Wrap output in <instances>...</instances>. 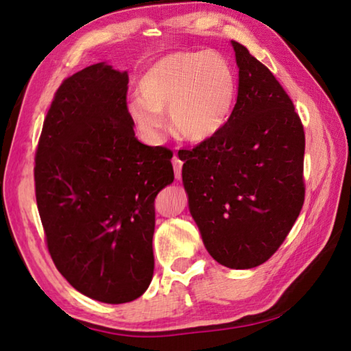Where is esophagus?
I'll list each match as a JSON object with an SVG mask.
<instances>
[{
	"instance_id": "esophagus-1",
	"label": "esophagus",
	"mask_w": 351,
	"mask_h": 351,
	"mask_svg": "<svg viewBox=\"0 0 351 351\" xmlns=\"http://www.w3.org/2000/svg\"><path fill=\"white\" fill-rule=\"evenodd\" d=\"M171 162H173V170H175V176L176 180H181V170H182V161L178 156H173L171 159Z\"/></svg>"
}]
</instances>
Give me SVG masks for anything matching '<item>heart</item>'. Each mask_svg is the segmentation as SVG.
<instances>
[{"instance_id": "1", "label": "heart", "mask_w": 351, "mask_h": 351, "mask_svg": "<svg viewBox=\"0 0 351 351\" xmlns=\"http://www.w3.org/2000/svg\"><path fill=\"white\" fill-rule=\"evenodd\" d=\"M139 96L128 114L148 141H158L169 112L173 132L204 142L221 132L234 108L237 80L224 57L207 51H178L158 58L138 82Z\"/></svg>"}]
</instances>
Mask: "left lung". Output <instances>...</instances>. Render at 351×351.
I'll list each match as a JSON object with an SVG mask.
<instances>
[{
	"label": "left lung",
	"instance_id": "1",
	"mask_svg": "<svg viewBox=\"0 0 351 351\" xmlns=\"http://www.w3.org/2000/svg\"><path fill=\"white\" fill-rule=\"evenodd\" d=\"M239 96L215 138L181 150L190 215L213 260L230 269L265 263L304 206V127L271 71L230 41Z\"/></svg>",
	"mask_w": 351,
	"mask_h": 351
}]
</instances>
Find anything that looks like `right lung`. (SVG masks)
<instances>
[{
	"label": "right lung",
	"instance_id": "add662e5",
	"mask_svg": "<svg viewBox=\"0 0 351 351\" xmlns=\"http://www.w3.org/2000/svg\"><path fill=\"white\" fill-rule=\"evenodd\" d=\"M127 71L102 62L62 83L35 154L47 249L69 285L127 304L153 278L154 198L173 182V153L134 136Z\"/></svg>",
	"mask_w": 351,
	"mask_h": 351
}]
</instances>
